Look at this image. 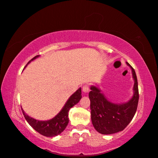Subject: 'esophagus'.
Returning a JSON list of instances; mask_svg holds the SVG:
<instances>
[{"instance_id":"obj_1","label":"esophagus","mask_w":158,"mask_h":158,"mask_svg":"<svg viewBox=\"0 0 158 158\" xmlns=\"http://www.w3.org/2000/svg\"><path fill=\"white\" fill-rule=\"evenodd\" d=\"M82 90H83V92L84 93H88L89 91V85H88V84H85V85H84V86H83V88H82Z\"/></svg>"}]
</instances>
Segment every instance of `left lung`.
Here are the masks:
<instances>
[{
	"label": "left lung",
	"mask_w": 158,
	"mask_h": 158,
	"mask_svg": "<svg viewBox=\"0 0 158 158\" xmlns=\"http://www.w3.org/2000/svg\"><path fill=\"white\" fill-rule=\"evenodd\" d=\"M127 65L132 69L135 84L134 94L127 102L113 103L108 100L99 88L91 85L89 97L90 101L91 121L95 129L102 135H111L123 130L132 121L137 109L139 90L137 75L135 69L129 63Z\"/></svg>",
	"instance_id": "left-lung-1"
}]
</instances>
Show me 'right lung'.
<instances>
[{
	"instance_id": "add662e5",
	"label": "right lung",
	"mask_w": 158,
	"mask_h": 158,
	"mask_svg": "<svg viewBox=\"0 0 158 158\" xmlns=\"http://www.w3.org/2000/svg\"><path fill=\"white\" fill-rule=\"evenodd\" d=\"M40 56H36L33 58L29 61L27 65L31 63V61L38 58ZM26 65V67L27 66ZM25 67V68H26ZM81 98V88L77 90V91L73 93L69 98L66 102L65 105L61 109L60 111L58 113L56 116L53 117V118L48 120V121H38L31 118V116H28L23 109L22 113L24 116L28 124L33 128V129L37 131V132L41 134L42 135L45 136L47 137H56L58 135H60L61 132H63V130L65 129V127L68 125L69 123V118H68V112L73 106H74L77 103L79 102Z\"/></svg>"
}]
</instances>
